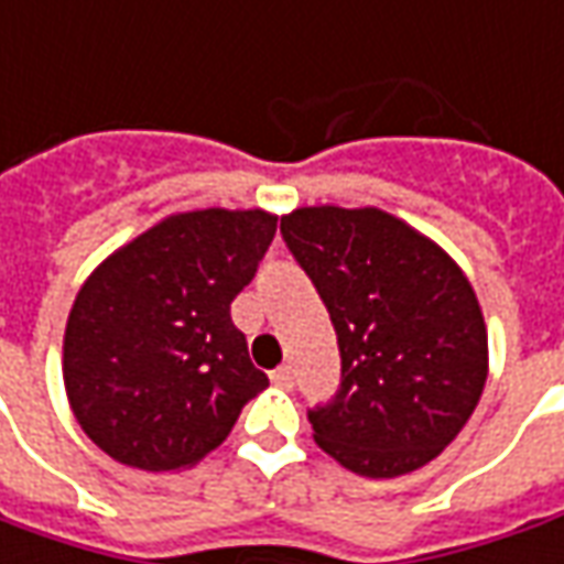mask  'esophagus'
<instances>
[{"label": "esophagus", "instance_id": "esophagus-1", "mask_svg": "<svg viewBox=\"0 0 564 564\" xmlns=\"http://www.w3.org/2000/svg\"><path fill=\"white\" fill-rule=\"evenodd\" d=\"M271 382L281 386V389H293V367H290V364L278 367V370L271 373Z\"/></svg>", "mask_w": 564, "mask_h": 564}]
</instances>
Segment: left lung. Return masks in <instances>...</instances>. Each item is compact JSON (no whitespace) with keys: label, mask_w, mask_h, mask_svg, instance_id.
I'll return each mask as SVG.
<instances>
[{"label":"left lung","mask_w":564,"mask_h":564,"mask_svg":"<svg viewBox=\"0 0 564 564\" xmlns=\"http://www.w3.org/2000/svg\"><path fill=\"white\" fill-rule=\"evenodd\" d=\"M281 234L330 312L343 382L308 411L314 442L367 478L435 459L488 379V330L469 278L377 206H302Z\"/></svg>","instance_id":"left-lung-1"}]
</instances>
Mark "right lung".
Listing matches in <instances>:
<instances>
[{"instance_id":"add662e5","label":"right lung","mask_w":564,"mask_h":564,"mask_svg":"<svg viewBox=\"0 0 564 564\" xmlns=\"http://www.w3.org/2000/svg\"><path fill=\"white\" fill-rule=\"evenodd\" d=\"M274 231L265 209L175 213L91 271L64 330V389L107 457L144 473L194 466L268 389L231 302Z\"/></svg>"}]
</instances>
